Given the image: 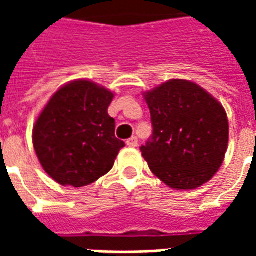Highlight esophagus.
I'll list each match as a JSON object with an SVG mask.
<instances>
[{
  "instance_id": "obj_1",
  "label": "esophagus",
  "mask_w": 256,
  "mask_h": 256,
  "mask_svg": "<svg viewBox=\"0 0 256 256\" xmlns=\"http://www.w3.org/2000/svg\"><path fill=\"white\" fill-rule=\"evenodd\" d=\"M126 144H128V146H132V148H134V146H137L138 145V140H137V137H132V138H128V141H126Z\"/></svg>"
}]
</instances>
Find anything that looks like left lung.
<instances>
[{
    "mask_svg": "<svg viewBox=\"0 0 256 256\" xmlns=\"http://www.w3.org/2000/svg\"><path fill=\"white\" fill-rule=\"evenodd\" d=\"M152 136L141 145L148 166L174 189H194L224 162L229 123L224 106L193 82L172 79L145 94Z\"/></svg>",
    "mask_w": 256,
    "mask_h": 256,
    "instance_id": "left-lung-1",
    "label": "left lung"
}]
</instances>
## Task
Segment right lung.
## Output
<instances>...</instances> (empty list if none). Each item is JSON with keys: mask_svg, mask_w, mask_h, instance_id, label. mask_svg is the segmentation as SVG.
Returning a JSON list of instances; mask_svg holds the SVG:
<instances>
[{"mask_svg": "<svg viewBox=\"0 0 256 256\" xmlns=\"http://www.w3.org/2000/svg\"><path fill=\"white\" fill-rule=\"evenodd\" d=\"M114 94L90 80L58 90L38 118L32 142L44 170L62 185L80 188L106 176L124 146L108 115Z\"/></svg>", "mask_w": 256, "mask_h": 256, "instance_id": "right-lung-1", "label": "right lung"}]
</instances>
